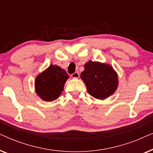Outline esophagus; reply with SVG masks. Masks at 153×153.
<instances>
[{"instance_id": "esophagus-1", "label": "esophagus", "mask_w": 153, "mask_h": 153, "mask_svg": "<svg viewBox=\"0 0 153 153\" xmlns=\"http://www.w3.org/2000/svg\"><path fill=\"white\" fill-rule=\"evenodd\" d=\"M71 76H72V78L73 79H79V74L78 72H74L72 74H71Z\"/></svg>"}]
</instances>
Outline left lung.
I'll return each instance as SVG.
<instances>
[{
	"label": "left lung",
	"mask_w": 153,
	"mask_h": 153,
	"mask_svg": "<svg viewBox=\"0 0 153 153\" xmlns=\"http://www.w3.org/2000/svg\"><path fill=\"white\" fill-rule=\"evenodd\" d=\"M81 79L86 85L88 93L98 100L112 95L118 86V74L113 67L100 62H87Z\"/></svg>",
	"instance_id": "left-lung-1"
}]
</instances>
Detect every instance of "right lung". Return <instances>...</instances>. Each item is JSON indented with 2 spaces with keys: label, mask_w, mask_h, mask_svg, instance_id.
<instances>
[{
  "label": "right lung",
  "mask_w": 153,
  "mask_h": 153,
  "mask_svg": "<svg viewBox=\"0 0 153 153\" xmlns=\"http://www.w3.org/2000/svg\"><path fill=\"white\" fill-rule=\"evenodd\" d=\"M68 79L69 75L65 70L56 65H50L35 79L36 94L44 101H53L61 95L65 83Z\"/></svg>",
  "instance_id": "right-lung-1"
}]
</instances>
